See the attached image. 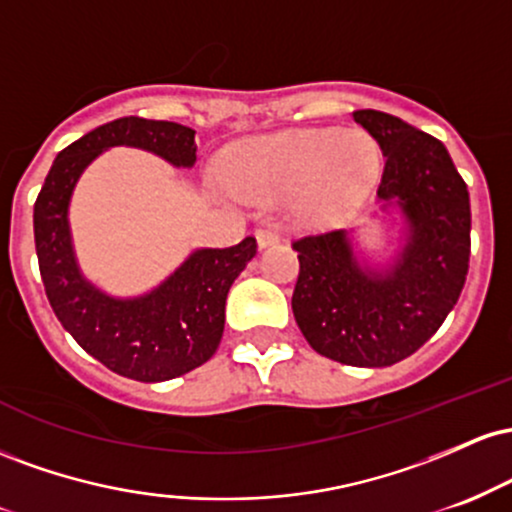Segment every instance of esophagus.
<instances>
[{
    "mask_svg": "<svg viewBox=\"0 0 512 512\" xmlns=\"http://www.w3.org/2000/svg\"><path fill=\"white\" fill-rule=\"evenodd\" d=\"M255 238H257V245H260V250L279 243V233H276L274 228H260V231L255 233Z\"/></svg>",
    "mask_w": 512,
    "mask_h": 512,
    "instance_id": "1",
    "label": "esophagus"
}]
</instances>
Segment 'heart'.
I'll list each match as a JSON object with an SVG mask.
<instances>
[{
	"mask_svg": "<svg viewBox=\"0 0 512 512\" xmlns=\"http://www.w3.org/2000/svg\"><path fill=\"white\" fill-rule=\"evenodd\" d=\"M380 146L363 129H286L238 144L223 178L238 197L276 202L291 197L293 214L308 226L349 221L378 185Z\"/></svg>",
	"mask_w": 512,
	"mask_h": 512,
	"instance_id": "obj_1",
	"label": "heart"
}]
</instances>
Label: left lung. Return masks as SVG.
<instances>
[{"instance_id": "8db88e82", "label": "left lung", "mask_w": 512, "mask_h": 512, "mask_svg": "<svg viewBox=\"0 0 512 512\" xmlns=\"http://www.w3.org/2000/svg\"><path fill=\"white\" fill-rule=\"evenodd\" d=\"M354 120L380 144L383 209L402 214L407 236L395 262L363 267L346 231L293 240L301 272L291 308L320 356L383 368L421 349L455 308L469 269L472 211L462 175L431 134L380 110Z\"/></svg>"}]
</instances>
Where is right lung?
Returning a JSON list of instances; mask_svg holds the SVG:
<instances>
[{
    "label": "right lung",
    "mask_w": 512,
    "mask_h": 512,
    "mask_svg": "<svg viewBox=\"0 0 512 512\" xmlns=\"http://www.w3.org/2000/svg\"><path fill=\"white\" fill-rule=\"evenodd\" d=\"M110 146H137L175 168L197 161L195 129L144 117H120L62 149L33 207L40 276L57 320L86 354L117 375L163 383L219 349L228 289L257 255V243L248 236L233 248L195 250L144 296L115 298L96 289L76 262L67 214L76 180Z\"/></svg>",
    "instance_id": "obj_1"
}]
</instances>
